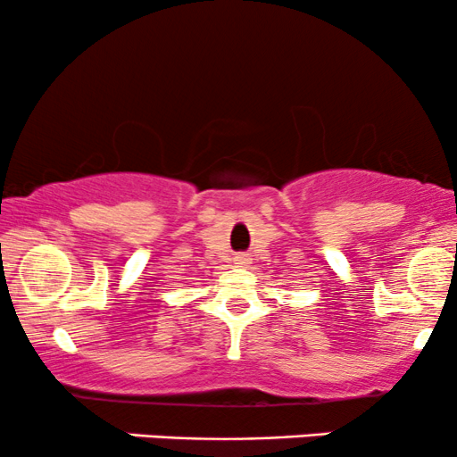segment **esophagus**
<instances>
[{"instance_id":"obj_1","label":"esophagus","mask_w":457,"mask_h":457,"mask_svg":"<svg viewBox=\"0 0 457 457\" xmlns=\"http://www.w3.org/2000/svg\"><path fill=\"white\" fill-rule=\"evenodd\" d=\"M234 264L236 266H246V264H251V258H249V255L240 253V255H236V258H234Z\"/></svg>"}]
</instances>
